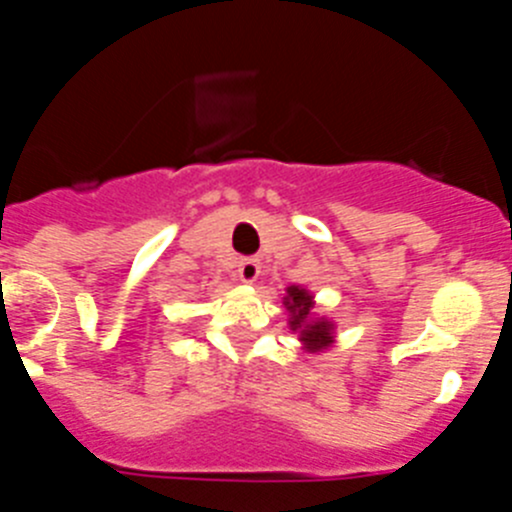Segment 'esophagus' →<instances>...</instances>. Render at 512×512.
I'll list each match as a JSON object with an SVG mask.
<instances>
[{"label":"esophagus","instance_id":"34e87169","mask_svg":"<svg viewBox=\"0 0 512 512\" xmlns=\"http://www.w3.org/2000/svg\"><path fill=\"white\" fill-rule=\"evenodd\" d=\"M261 277V261L259 259H241L238 264V279L246 284H253Z\"/></svg>","mask_w":512,"mask_h":512}]
</instances>
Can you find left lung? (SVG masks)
<instances>
[{"label":"left lung","instance_id":"8db88e82","mask_svg":"<svg viewBox=\"0 0 512 512\" xmlns=\"http://www.w3.org/2000/svg\"><path fill=\"white\" fill-rule=\"evenodd\" d=\"M312 295L302 287H287L284 307L289 310V328L300 333V341L310 354L323 351L333 343V323L325 318H312Z\"/></svg>","mask_w":512,"mask_h":512}]
</instances>
